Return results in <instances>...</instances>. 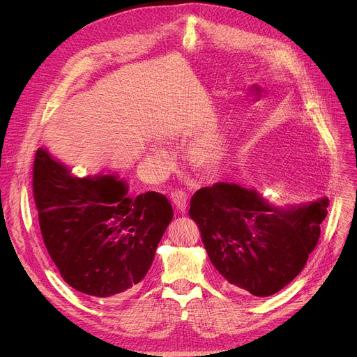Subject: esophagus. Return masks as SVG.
Returning <instances> with one entry per match:
<instances>
[{
	"instance_id": "esophagus-1",
	"label": "esophagus",
	"mask_w": 357,
	"mask_h": 357,
	"mask_svg": "<svg viewBox=\"0 0 357 357\" xmlns=\"http://www.w3.org/2000/svg\"><path fill=\"white\" fill-rule=\"evenodd\" d=\"M172 200L177 208V212L184 215L187 208V195L184 192H174L172 195Z\"/></svg>"
}]
</instances>
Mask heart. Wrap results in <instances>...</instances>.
Segmentation results:
<instances>
[{"instance_id": "obj_1", "label": "heart", "mask_w": 357, "mask_h": 357, "mask_svg": "<svg viewBox=\"0 0 357 357\" xmlns=\"http://www.w3.org/2000/svg\"><path fill=\"white\" fill-rule=\"evenodd\" d=\"M222 149L212 141H202L197 142L192 149V162L197 169H208L218 162L220 158Z\"/></svg>"}]
</instances>
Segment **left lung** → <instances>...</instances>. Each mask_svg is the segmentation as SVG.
I'll return each instance as SVG.
<instances>
[{
  "label": "left lung",
  "mask_w": 357,
  "mask_h": 357,
  "mask_svg": "<svg viewBox=\"0 0 357 357\" xmlns=\"http://www.w3.org/2000/svg\"><path fill=\"white\" fill-rule=\"evenodd\" d=\"M328 199L277 207L255 190L216 183L197 190L188 215L208 259L235 291L269 297L294 280L320 238Z\"/></svg>",
  "instance_id": "8db88e82"
}]
</instances>
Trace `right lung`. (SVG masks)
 I'll return each instance as SVG.
<instances>
[{
	"mask_svg": "<svg viewBox=\"0 0 357 357\" xmlns=\"http://www.w3.org/2000/svg\"><path fill=\"white\" fill-rule=\"evenodd\" d=\"M33 193L47 252L61 278L83 294L118 301L137 289L173 219L165 196H127L115 176L79 178L38 149Z\"/></svg>",
	"mask_w": 357,
	"mask_h": 357,
	"instance_id": "right-lung-1",
	"label": "right lung"
}]
</instances>
